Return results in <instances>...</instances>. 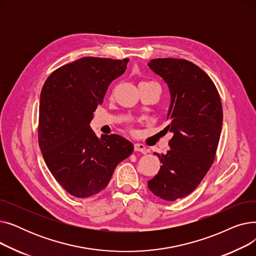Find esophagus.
Listing matches in <instances>:
<instances>
[{
	"instance_id": "34e87169",
	"label": "esophagus",
	"mask_w": 256,
	"mask_h": 256,
	"mask_svg": "<svg viewBox=\"0 0 256 256\" xmlns=\"http://www.w3.org/2000/svg\"><path fill=\"white\" fill-rule=\"evenodd\" d=\"M134 150H135V152H140L142 154H146V152H147L146 147L143 144H140V143H135V144H134Z\"/></svg>"
}]
</instances>
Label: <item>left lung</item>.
<instances>
[{"label": "left lung", "mask_w": 256, "mask_h": 256, "mask_svg": "<svg viewBox=\"0 0 256 256\" xmlns=\"http://www.w3.org/2000/svg\"><path fill=\"white\" fill-rule=\"evenodd\" d=\"M148 66L168 85L171 102L165 130L173 137L166 154H154L162 166L147 184L158 198L174 201L192 193L214 162L222 130V104L210 78L194 63L158 58Z\"/></svg>", "instance_id": "left-lung-1"}]
</instances>
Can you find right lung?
<instances>
[{
  "mask_svg": "<svg viewBox=\"0 0 256 256\" xmlns=\"http://www.w3.org/2000/svg\"><path fill=\"white\" fill-rule=\"evenodd\" d=\"M128 59L84 57L46 78L40 93L38 142L46 164L63 189L78 198L100 193L134 145L119 135L98 138L90 128L112 80Z\"/></svg>",
  "mask_w": 256,
  "mask_h": 256,
  "instance_id": "add662e5",
  "label": "right lung"
}]
</instances>
